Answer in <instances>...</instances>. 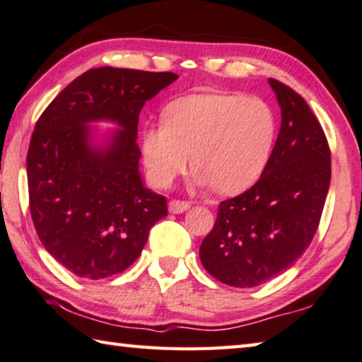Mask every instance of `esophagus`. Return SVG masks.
Masks as SVG:
<instances>
[{"label":"esophagus","instance_id":"esophagus-1","mask_svg":"<svg viewBox=\"0 0 362 362\" xmlns=\"http://www.w3.org/2000/svg\"><path fill=\"white\" fill-rule=\"evenodd\" d=\"M189 207H191V204L185 202V200H171L168 204V210L171 214H182L186 212Z\"/></svg>","mask_w":362,"mask_h":362}]
</instances>
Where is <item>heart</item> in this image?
<instances>
[{
	"instance_id": "obj_1",
	"label": "heart",
	"mask_w": 362,
	"mask_h": 362,
	"mask_svg": "<svg viewBox=\"0 0 362 362\" xmlns=\"http://www.w3.org/2000/svg\"><path fill=\"white\" fill-rule=\"evenodd\" d=\"M274 139V113L262 100L202 92L171 102L163 123L142 129L141 148L153 185L171 186L192 155L197 185L233 194L260 175Z\"/></svg>"
}]
</instances>
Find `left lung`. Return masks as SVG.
Wrapping results in <instances>:
<instances>
[{
	"instance_id": "1",
	"label": "left lung",
	"mask_w": 362,
	"mask_h": 362,
	"mask_svg": "<svg viewBox=\"0 0 362 362\" xmlns=\"http://www.w3.org/2000/svg\"><path fill=\"white\" fill-rule=\"evenodd\" d=\"M281 108L275 147L259 181L220 202L200 244L205 270L225 285L259 286L301 257L319 226L330 186V148L305 100L269 79Z\"/></svg>"
}]
</instances>
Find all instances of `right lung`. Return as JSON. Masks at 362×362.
<instances>
[{"label": "right lung", "instance_id": "right-lung-1", "mask_svg": "<svg viewBox=\"0 0 362 362\" xmlns=\"http://www.w3.org/2000/svg\"><path fill=\"white\" fill-rule=\"evenodd\" d=\"M175 72L88 69L48 105L27 153L32 221L43 246L72 274L100 280L136 262L166 199L139 173V113ZM119 126L100 146L92 122Z\"/></svg>", "mask_w": 362, "mask_h": 362}]
</instances>
